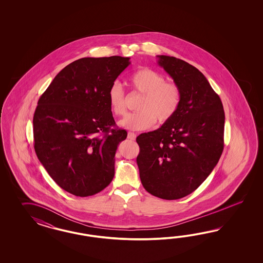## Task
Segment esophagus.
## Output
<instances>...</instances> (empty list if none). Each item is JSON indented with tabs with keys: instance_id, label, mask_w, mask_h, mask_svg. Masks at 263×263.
Listing matches in <instances>:
<instances>
[{
	"instance_id": "1",
	"label": "esophagus",
	"mask_w": 263,
	"mask_h": 263,
	"mask_svg": "<svg viewBox=\"0 0 263 263\" xmlns=\"http://www.w3.org/2000/svg\"><path fill=\"white\" fill-rule=\"evenodd\" d=\"M128 139H130V140H135L136 139V134L135 133H132V132H128Z\"/></svg>"
}]
</instances>
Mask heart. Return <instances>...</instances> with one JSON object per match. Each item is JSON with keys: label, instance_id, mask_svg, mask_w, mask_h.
Masks as SVG:
<instances>
[{"label": "heart", "instance_id": "heart-1", "mask_svg": "<svg viewBox=\"0 0 263 263\" xmlns=\"http://www.w3.org/2000/svg\"><path fill=\"white\" fill-rule=\"evenodd\" d=\"M130 84L143 98L138 106V112L129 114L120 121V126L132 131H141L153 126L156 120L163 124L172 120L179 108L181 92L175 83L166 82L159 72L143 67L130 77ZM111 111L117 117L126 111L124 91L119 83L111 84L108 90Z\"/></svg>", "mask_w": 263, "mask_h": 263}]
</instances>
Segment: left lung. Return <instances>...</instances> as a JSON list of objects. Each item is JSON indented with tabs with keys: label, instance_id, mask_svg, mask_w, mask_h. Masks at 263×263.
<instances>
[{
	"label": "left lung",
	"instance_id": "obj_1",
	"mask_svg": "<svg viewBox=\"0 0 263 263\" xmlns=\"http://www.w3.org/2000/svg\"><path fill=\"white\" fill-rule=\"evenodd\" d=\"M157 58L180 89L181 101L172 120L137 137V164L146 191L160 199H181L206 179L222 155L224 111L198 68L175 57Z\"/></svg>",
	"mask_w": 263,
	"mask_h": 263
}]
</instances>
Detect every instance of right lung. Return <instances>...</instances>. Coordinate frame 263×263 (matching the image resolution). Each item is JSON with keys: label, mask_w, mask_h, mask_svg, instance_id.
<instances>
[{"label": "right lung", "mask_w": 263, "mask_h": 263, "mask_svg": "<svg viewBox=\"0 0 263 263\" xmlns=\"http://www.w3.org/2000/svg\"><path fill=\"white\" fill-rule=\"evenodd\" d=\"M130 58H82L58 73L33 115L36 156L61 188L77 197L111 183L115 155L127 137L114 128L108 90Z\"/></svg>", "instance_id": "add662e5"}]
</instances>
